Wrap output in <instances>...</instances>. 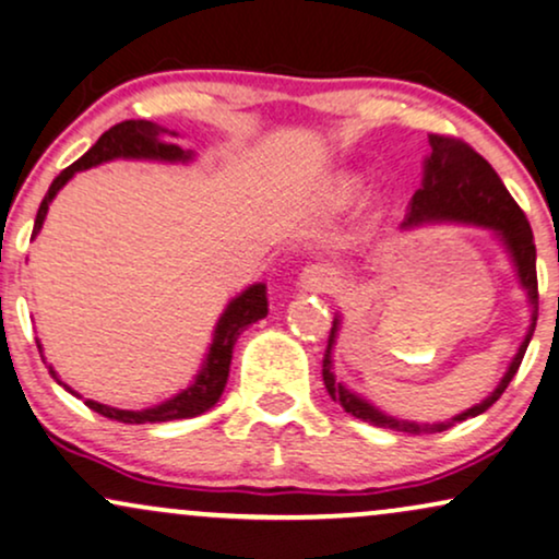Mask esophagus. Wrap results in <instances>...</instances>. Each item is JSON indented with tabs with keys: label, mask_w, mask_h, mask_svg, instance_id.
Returning a JSON list of instances; mask_svg holds the SVG:
<instances>
[{
	"label": "esophagus",
	"mask_w": 559,
	"mask_h": 559,
	"mask_svg": "<svg viewBox=\"0 0 559 559\" xmlns=\"http://www.w3.org/2000/svg\"><path fill=\"white\" fill-rule=\"evenodd\" d=\"M335 271L331 265H322V262H318V265H307L305 271L299 273V292H309V294H320V292H331V288L335 286Z\"/></svg>",
	"instance_id": "1"
}]
</instances>
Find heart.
Here are the masks:
<instances>
[{
	"instance_id": "obj_1",
	"label": "heart",
	"mask_w": 559,
	"mask_h": 559,
	"mask_svg": "<svg viewBox=\"0 0 559 559\" xmlns=\"http://www.w3.org/2000/svg\"><path fill=\"white\" fill-rule=\"evenodd\" d=\"M361 190V179L354 177V174H338L331 185L325 187V200L333 207H344L352 203V200Z\"/></svg>"
}]
</instances>
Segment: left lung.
I'll return each mask as SVG.
<instances>
[{
  "mask_svg": "<svg viewBox=\"0 0 559 559\" xmlns=\"http://www.w3.org/2000/svg\"><path fill=\"white\" fill-rule=\"evenodd\" d=\"M429 147L432 153L425 158V179L421 187L414 192L412 203H408V215L403 221V228H416L425 224H466V226H481L489 228L495 234L497 241L506 247L510 262H513L521 288L526 292L528 307H531V322L526 338L521 341L518 352L510 361L502 380L497 382V388L487 395L481 403L466 408V412L455 414L453 419L437 421V425H419V421L408 419H395L385 412H380L378 406H372L367 399H361L359 393H354L352 388H346L344 382L335 380L333 374V346L341 331V314L333 318L331 338H328L325 359H322V380H325L328 393L333 401H338L344 406L346 414L356 416V419L369 421L374 427L395 429V432H408V435H425V432H445V429L455 427L459 421L472 419L487 412L492 403L506 393L510 380L515 378L518 367H521L523 354H526L531 335H534L536 318H539V286H536V245L531 226L523 215L521 207L510 192L502 185V179L497 177L492 166L484 160L472 145H466L463 140L455 138H442V134H429Z\"/></svg>",
  "mask_w": 559,
  "mask_h": 559,
  "instance_id": "obj_1",
  "label": "left lung"
}]
</instances>
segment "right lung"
Returning <instances> with one entry per match:
<instances>
[{
    "label": "right lung",
    "instance_id": "add662e5",
    "mask_svg": "<svg viewBox=\"0 0 559 559\" xmlns=\"http://www.w3.org/2000/svg\"><path fill=\"white\" fill-rule=\"evenodd\" d=\"M169 130L164 127L145 122V119H127V122L114 124L111 130H106L98 138V143L85 153L83 158H78L75 164L67 166V169L59 174L57 179L51 181L49 192L41 200V207L36 213V224H33V237L41 231L46 213H49L51 200L57 198V192L75 177L78 171L93 169V166L106 164V160L114 158H140V160H164V164H187L192 160L194 153L192 151H181L179 145L174 143H164L160 134H166ZM177 138V132H169ZM265 284H252L247 286L245 292L237 294L231 301H228L224 312H221L218 322H215L213 331V341L211 348H207L203 367L200 372L194 374V380L187 385L185 390H179L177 395L171 399L156 403V406L140 408V412H130V408H114L106 406V403L91 401L85 399V406L93 408V412L106 416V419L114 421H124V425H156V421H174V419H192V416L205 414L207 408H213L218 403L221 393H224L226 380H228V365H231V354H234V344L252 322L262 320L267 314V297H265ZM38 344V341H36ZM38 352H41V344H38ZM51 378L64 385L59 380V374L53 372V367L49 365ZM72 395H78L70 385H64ZM80 399V395H78Z\"/></svg>",
    "mask_w": 559,
    "mask_h": 559
}]
</instances>
